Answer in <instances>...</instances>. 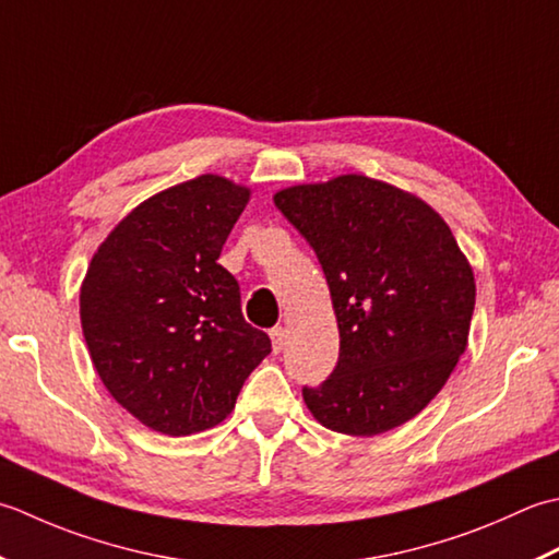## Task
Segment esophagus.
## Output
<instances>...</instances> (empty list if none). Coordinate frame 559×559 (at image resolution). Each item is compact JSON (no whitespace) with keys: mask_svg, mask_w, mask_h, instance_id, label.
I'll list each match as a JSON object with an SVG mask.
<instances>
[{"mask_svg":"<svg viewBox=\"0 0 559 559\" xmlns=\"http://www.w3.org/2000/svg\"><path fill=\"white\" fill-rule=\"evenodd\" d=\"M270 337H272V349H275V352H282L284 343H287V330H284L282 325L272 328V330H270Z\"/></svg>","mask_w":559,"mask_h":559,"instance_id":"34e87169","label":"esophagus"}]
</instances>
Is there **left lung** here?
I'll list each match as a JSON object with an SVG mask.
<instances>
[{"mask_svg":"<svg viewBox=\"0 0 559 559\" xmlns=\"http://www.w3.org/2000/svg\"><path fill=\"white\" fill-rule=\"evenodd\" d=\"M321 263L340 359L304 403L323 427L376 437L431 403L468 347L475 277L425 200L359 174L275 192Z\"/></svg>","mask_w":559,"mask_h":559,"instance_id":"1","label":"left lung"}]
</instances>
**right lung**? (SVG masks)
<instances>
[{
	"mask_svg": "<svg viewBox=\"0 0 559 559\" xmlns=\"http://www.w3.org/2000/svg\"><path fill=\"white\" fill-rule=\"evenodd\" d=\"M250 188L204 174L122 216L91 258L79 316L108 393L144 427L188 437L224 423L270 355L216 260Z\"/></svg>",
	"mask_w": 559,
	"mask_h": 559,
	"instance_id": "obj_1",
	"label": "right lung"
}]
</instances>
